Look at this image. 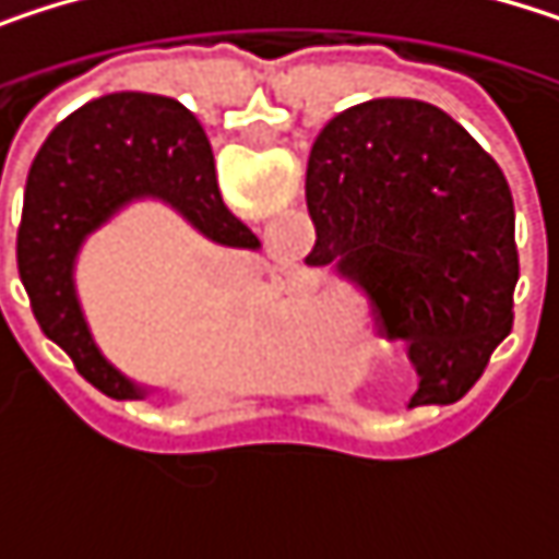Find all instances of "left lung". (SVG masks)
Instances as JSON below:
<instances>
[{
	"mask_svg": "<svg viewBox=\"0 0 559 559\" xmlns=\"http://www.w3.org/2000/svg\"><path fill=\"white\" fill-rule=\"evenodd\" d=\"M307 213V265L353 281L407 346V407L460 401L514 320V200L492 155L430 103L372 99L313 142Z\"/></svg>",
	"mask_w": 559,
	"mask_h": 559,
	"instance_id": "1",
	"label": "left lung"
}]
</instances>
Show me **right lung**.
<instances>
[{
    "instance_id": "right-lung-1",
    "label": "right lung",
    "mask_w": 559,
    "mask_h": 559,
    "mask_svg": "<svg viewBox=\"0 0 559 559\" xmlns=\"http://www.w3.org/2000/svg\"><path fill=\"white\" fill-rule=\"evenodd\" d=\"M139 197H162L206 239L259 249L216 187L203 126L170 96L109 93L70 112L35 155L19 226V275L45 336L103 394L129 401L142 389L96 349L73 294V255L103 219Z\"/></svg>"
}]
</instances>
